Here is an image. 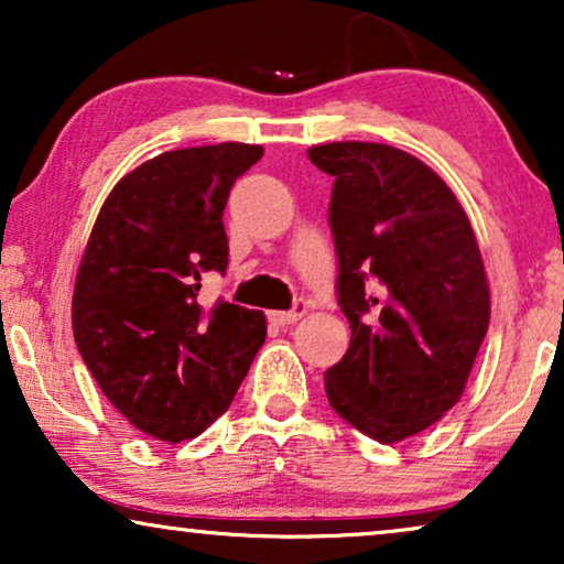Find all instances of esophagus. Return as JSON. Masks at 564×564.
Returning a JSON list of instances; mask_svg holds the SVG:
<instances>
[{
	"instance_id": "1",
	"label": "esophagus",
	"mask_w": 564,
	"mask_h": 564,
	"mask_svg": "<svg viewBox=\"0 0 564 564\" xmlns=\"http://www.w3.org/2000/svg\"><path fill=\"white\" fill-rule=\"evenodd\" d=\"M307 313V300L305 297H297L295 303H292L290 311H272L269 313V321L276 323V326H290V323H297L303 315Z\"/></svg>"
}]
</instances>
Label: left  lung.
<instances>
[{"instance_id":"8db88e82","label":"left lung","mask_w":564,"mask_h":564,"mask_svg":"<svg viewBox=\"0 0 564 564\" xmlns=\"http://www.w3.org/2000/svg\"><path fill=\"white\" fill-rule=\"evenodd\" d=\"M307 156L334 176L336 300L351 326L328 367L334 411L382 444L403 442L457 403L490 323L473 226L452 189L384 143H326Z\"/></svg>"}]
</instances>
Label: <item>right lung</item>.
<instances>
[{"label":"right lung","mask_w":564,"mask_h":564,"mask_svg":"<svg viewBox=\"0 0 564 564\" xmlns=\"http://www.w3.org/2000/svg\"><path fill=\"white\" fill-rule=\"evenodd\" d=\"M264 149H180L122 176L105 199L74 290V338L107 400L138 431L176 444L234 403L267 338L261 311L197 303L226 274L230 187Z\"/></svg>","instance_id":"obj_1"}]
</instances>
